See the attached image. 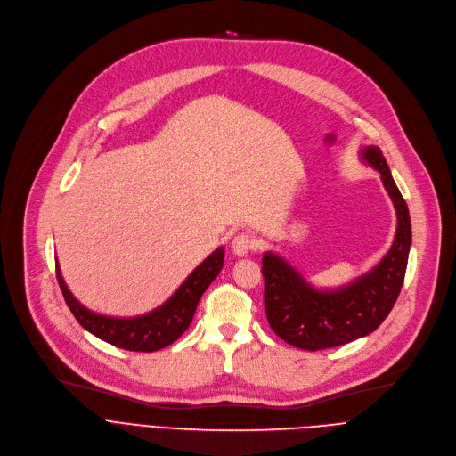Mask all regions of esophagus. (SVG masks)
Masks as SVG:
<instances>
[{
	"mask_svg": "<svg viewBox=\"0 0 456 456\" xmlns=\"http://www.w3.org/2000/svg\"><path fill=\"white\" fill-rule=\"evenodd\" d=\"M254 247H256L254 237L248 232L237 233L232 240V250L235 256H247L250 250H254Z\"/></svg>",
	"mask_w": 456,
	"mask_h": 456,
	"instance_id": "1",
	"label": "esophagus"
}]
</instances>
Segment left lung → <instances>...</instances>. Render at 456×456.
Here are the masks:
<instances>
[{"label":"left lung","instance_id":"left-lung-1","mask_svg":"<svg viewBox=\"0 0 456 456\" xmlns=\"http://www.w3.org/2000/svg\"><path fill=\"white\" fill-rule=\"evenodd\" d=\"M362 159L379 171L390 195L397 230L387 256L371 271L340 289H314L280 256L265 252V313L273 331L287 344L316 352L376 331L392 311L405 280L412 243L411 216L379 147L362 149Z\"/></svg>","mask_w":456,"mask_h":456}]
</instances>
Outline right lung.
Here are the masks:
<instances>
[{"label": "right lung", "mask_w": 456, "mask_h": 456, "mask_svg": "<svg viewBox=\"0 0 456 456\" xmlns=\"http://www.w3.org/2000/svg\"><path fill=\"white\" fill-rule=\"evenodd\" d=\"M223 263L224 248H217L185 278V281L176 289V292L164 305L134 318L104 316L86 309L69 292L59 266L57 280L69 311L86 331L128 352H158L173 344L190 328L199 300L202 298V294L209 287V283L221 273Z\"/></svg>", "instance_id": "obj_1"}]
</instances>
